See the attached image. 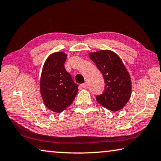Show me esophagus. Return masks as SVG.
<instances>
[{
    "label": "esophagus",
    "instance_id": "esophagus-1",
    "mask_svg": "<svg viewBox=\"0 0 161 161\" xmlns=\"http://www.w3.org/2000/svg\"><path fill=\"white\" fill-rule=\"evenodd\" d=\"M81 87L82 88H88V84L86 83H83V84H81Z\"/></svg>",
    "mask_w": 161,
    "mask_h": 161
}]
</instances>
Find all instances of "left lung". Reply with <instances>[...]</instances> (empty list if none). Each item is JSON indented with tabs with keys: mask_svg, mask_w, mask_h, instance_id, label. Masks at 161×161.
Returning <instances> with one entry per match:
<instances>
[{
	"mask_svg": "<svg viewBox=\"0 0 161 161\" xmlns=\"http://www.w3.org/2000/svg\"><path fill=\"white\" fill-rule=\"evenodd\" d=\"M104 77V92L96 97L98 103L111 111L123 108L131 96V80L126 67L117 53L100 50L89 53Z\"/></svg>",
	"mask_w": 161,
	"mask_h": 161,
	"instance_id": "obj_1",
	"label": "left lung"
}]
</instances>
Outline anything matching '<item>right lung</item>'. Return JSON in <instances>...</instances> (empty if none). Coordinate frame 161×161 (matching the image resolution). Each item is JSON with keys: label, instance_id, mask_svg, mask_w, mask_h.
<instances>
[{"label": "right lung", "instance_id": "1", "mask_svg": "<svg viewBox=\"0 0 161 161\" xmlns=\"http://www.w3.org/2000/svg\"><path fill=\"white\" fill-rule=\"evenodd\" d=\"M67 53L54 52L43 64L40 79L41 95L46 108L60 113L73 103L78 85L64 68Z\"/></svg>", "mask_w": 161, "mask_h": 161}]
</instances>
